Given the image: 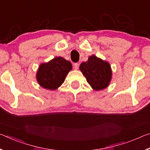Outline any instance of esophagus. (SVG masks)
<instances>
[{"instance_id": "esophagus-1", "label": "esophagus", "mask_w": 150, "mask_h": 150, "mask_svg": "<svg viewBox=\"0 0 150 150\" xmlns=\"http://www.w3.org/2000/svg\"><path fill=\"white\" fill-rule=\"evenodd\" d=\"M73 66H74V68L75 69H78L79 68V63H75L73 64Z\"/></svg>"}]
</instances>
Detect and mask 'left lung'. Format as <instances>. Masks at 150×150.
<instances>
[{"label": "left lung", "instance_id": "1", "mask_svg": "<svg viewBox=\"0 0 150 150\" xmlns=\"http://www.w3.org/2000/svg\"><path fill=\"white\" fill-rule=\"evenodd\" d=\"M79 69L93 90L105 89L110 84L112 75L110 63L95 55L81 63Z\"/></svg>", "mask_w": 150, "mask_h": 150}]
</instances>
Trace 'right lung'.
Listing matches in <instances>:
<instances>
[{
  "instance_id": "add662e5",
  "label": "right lung",
  "mask_w": 150,
  "mask_h": 150,
  "mask_svg": "<svg viewBox=\"0 0 150 150\" xmlns=\"http://www.w3.org/2000/svg\"><path fill=\"white\" fill-rule=\"evenodd\" d=\"M72 65L62 57H55L47 63L40 64L36 73V79L42 87L54 91L62 85L71 70Z\"/></svg>"
}]
</instances>
